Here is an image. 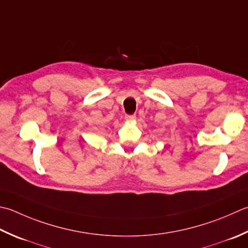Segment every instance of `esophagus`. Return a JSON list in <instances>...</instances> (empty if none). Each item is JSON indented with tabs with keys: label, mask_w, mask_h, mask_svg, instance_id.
Listing matches in <instances>:
<instances>
[{
	"label": "esophagus",
	"mask_w": 248,
	"mask_h": 248,
	"mask_svg": "<svg viewBox=\"0 0 248 248\" xmlns=\"http://www.w3.org/2000/svg\"><path fill=\"white\" fill-rule=\"evenodd\" d=\"M135 118H137V117H135V115H125L124 116V119L129 121V123H131V121H134Z\"/></svg>",
	"instance_id": "obj_1"
}]
</instances>
